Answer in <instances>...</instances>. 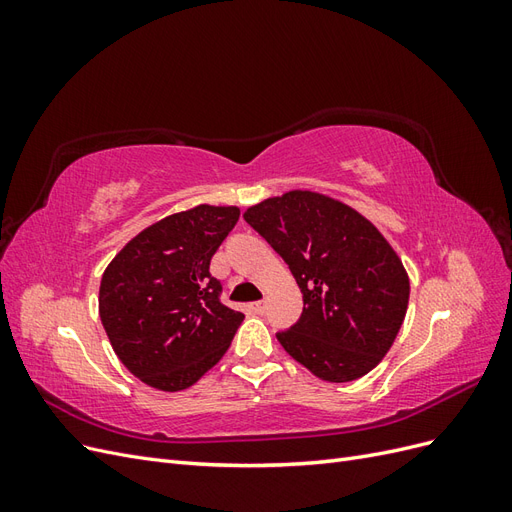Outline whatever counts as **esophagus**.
I'll list each match as a JSON object with an SVG mask.
<instances>
[{"label":"esophagus","instance_id":"34e87169","mask_svg":"<svg viewBox=\"0 0 512 512\" xmlns=\"http://www.w3.org/2000/svg\"><path fill=\"white\" fill-rule=\"evenodd\" d=\"M250 309H252L254 314H265L267 303H265V301H256V303H250Z\"/></svg>","mask_w":512,"mask_h":512}]
</instances>
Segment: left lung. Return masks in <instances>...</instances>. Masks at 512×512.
Wrapping results in <instances>:
<instances>
[{"mask_svg":"<svg viewBox=\"0 0 512 512\" xmlns=\"http://www.w3.org/2000/svg\"><path fill=\"white\" fill-rule=\"evenodd\" d=\"M243 218L284 258L303 294L299 322L277 342L320 380L369 374L391 350L410 299L391 243L356 209L309 190L262 200Z\"/></svg>","mask_w":512,"mask_h":512,"instance_id":"left-lung-1","label":"left lung"}]
</instances>
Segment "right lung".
<instances>
[{
	"label": "right lung",
	"instance_id": "add662e5",
	"mask_svg": "<svg viewBox=\"0 0 512 512\" xmlns=\"http://www.w3.org/2000/svg\"><path fill=\"white\" fill-rule=\"evenodd\" d=\"M239 207L198 205L147 226L100 282V320L119 361L158 391H183L218 363L243 314L220 303L209 262Z\"/></svg>",
	"mask_w": 512,
	"mask_h": 512
}]
</instances>
